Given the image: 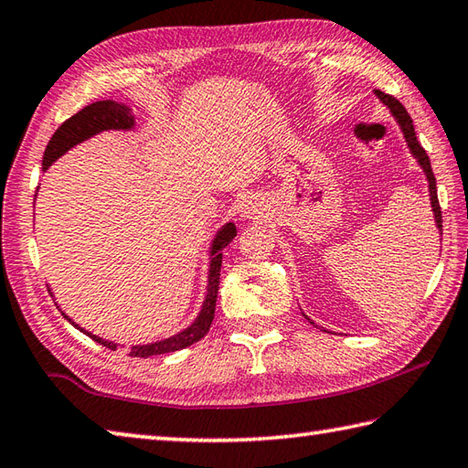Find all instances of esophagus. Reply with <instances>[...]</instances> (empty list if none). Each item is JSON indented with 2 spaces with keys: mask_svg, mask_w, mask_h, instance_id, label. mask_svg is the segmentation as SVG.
<instances>
[{
  "mask_svg": "<svg viewBox=\"0 0 468 468\" xmlns=\"http://www.w3.org/2000/svg\"><path fill=\"white\" fill-rule=\"evenodd\" d=\"M241 217L243 218H258L260 217V205L256 200H248L241 207Z\"/></svg>",
  "mask_w": 468,
  "mask_h": 468,
  "instance_id": "34e87169",
  "label": "esophagus"
}]
</instances>
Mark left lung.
Returning <instances> with one entry per match:
<instances>
[{
  "label": "left lung",
  "mask_w": 468,
  "mask_h": 468,
  "mask_svg": "<svg viewBox=\"0 0 468 468\" xmlns=\"http://www.w3.org/2000/svg\"><path fill=\"white\" fill-rule=\"evenodd\" d=\"M375 93H377V98L382 101V104H385V106L388 108V112L395 116L397 124L401 126V133H403V137H405L407 147H410L411 155H413L415 159H418V164H420V167L423 169V174H426L428 190H430V202H431V212H434L436 227H438V231H440V237H441V210H440V202H438L436 177H434V172H431V165H430V157H428V153L423 151V147L420 145L418 137H415V129H413V121H411V116L407 114V110L403 108L401 101L395 100L393 96H388V93L380 91V90H375ZM440 241H441V239H440ZM303 315H304V313H303ZM304 319H309V317L304 315ZM309 321H311V319H309ZM311 323H313V321H311ZM313 325H315V323H313ZM315 327H317V325H315Z\"/></svg>",
  "instance_id": "left-lung-1"
}]
</instances>
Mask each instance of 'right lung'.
Listing matches in <instances>:
<instances>
[{
    "label": "right lung",
    "mask_w": 468,
    "mask_h": 468,
    "mask_svg": "<svg viewBox=\"0 0 468 468\" xmlns=\"http://www.w3.org/2000/svg\"><path fill=\"white\" fill-rule=\"evenodd\" d=\"M104 131H134L133 108L122 104V101L100 100L80 110L78 114H73L69 121H65L61 126H58L53 137H50L48 145L45 149V155H42V172H47V169L53 165L58 157H63L65 153L73 149L75 145H80V143L96 137V134ZM235 235H237L235 223H225L215 233V237H212L210 248H208L210 261H208V276H207V294H205V301H202V307L198 311L197 319H194L188 327H184L182 331H177V334L169 335L165 339H159V342L131 346L129 356H134V358H149V356L177 352L192 344H197L198 339H202L208 334L210 323L215 319V304H217V292H218L223 250L235 239ZM63 317L69 321L71 325L78 327L81 334L91 337L93 342L106 346L108 350H118V347H121V344L110 342V339H104L100 335H93L91 331L80 327L78 323L69 319L67 313H63Z\"/></svg>",
    "instance_id": "1"
}]
</instances>
